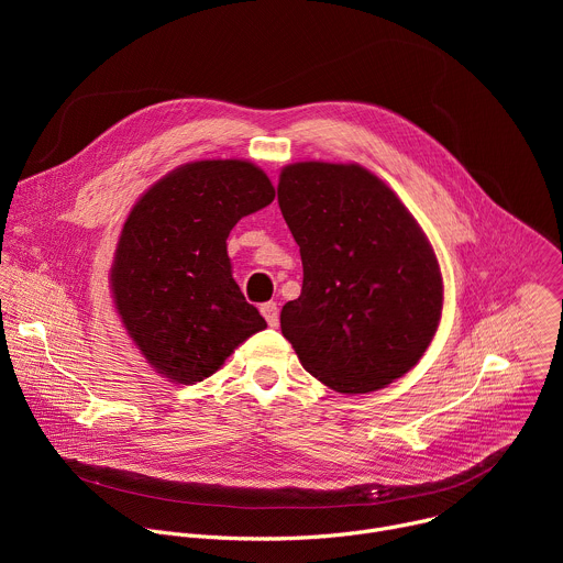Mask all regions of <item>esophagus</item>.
<instances>
[{"mask_svg": "<svg viewBox=\"0 0 563 563\" xmlns=\"http://www.w3.org/2000/svg\"><path fill=\"white\" fill-rule=\"evenodd\" d=\"M261 313L265 316L269 328H278V305L276 302H263Z\"/></svg>", "mask_w": 563, "mask_h": 563, "instance_id": "1", "label": "esophagus"}]
</instances>
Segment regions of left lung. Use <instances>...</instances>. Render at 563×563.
Returning <instances> with one entry per match:
<instances>
[{
  "instance_id": "1",
  "label": "left lung",
  "mask_w": 563,
  "mask_h": 563,
  "mask_svg": "<svg viewBox=\"0 0 563 563\" xmlns=\"http://www.w3.org/2000/svg\"><path fill=\"white\" fill-rule=\"evenodd\" d=\"M278 205L302 261L280 330L302 367L341 394L408 374L443 309L439 261L415 216L365 167L320 159L280 172Z\"/></svg>"
}]
</instances>
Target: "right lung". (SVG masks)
Segmentation results:
<instances>
[{
	"mask_svg": "<svg viewBox=\"0 0 563 563\" xmlns=\"http://www.w3.org/2000/svg\"><path fill=\"white\" fill-rule=\"evenodd\" d=\"M274 196L267 174L247 159H196L159 178L129 211L111 294L157 374L194 385L267 328L231 276L227 238Z\"/></svg>",
	"mask_w": 563,
	"mask_h": 563,
	"instance_id": "right-lung-1",
	"label": "right lung"
}]
</instances>
